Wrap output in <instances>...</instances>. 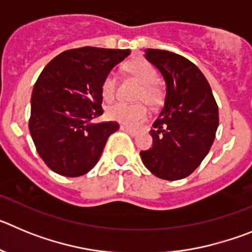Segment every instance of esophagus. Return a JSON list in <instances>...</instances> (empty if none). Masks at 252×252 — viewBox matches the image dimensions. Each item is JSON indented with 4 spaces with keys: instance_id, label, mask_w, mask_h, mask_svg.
I'll use <instances>...</instances> for the list:
<instances>
[{
    "instance_id": "1",
    "label": "esophagus",
    "mask_w": 252,
    "mask_h": 252,
    "mask_svg": "<svg viewBox=\"0 0 252 252\" xmlns=\"http://www.w3.org/2000/svg\"><path fill=\"white\" fill-rule=\"evenodd\" d=\"M121 130L125 131V132L130 133L131 136H136V135H137V131H136V130H132V128H128V127H126V126H121Z\"/></svg>"
}]
</instances>
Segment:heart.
Segmentation results:
<instances>
[{"label": "heart", "instance_id": "b5f03b06", "mask_svg": "<svg viewBox=\"0 0 252 252\" xmlns=\"http://www.w3.org/2000/svg\"><path fill=\"white\" fill-rule=\"evenodd\" d=\"M125 70L135 77L141 83V88L137 91V101H145L149 106H159L164 98L162 87L158 82V72L149 62L144 59L131 60L125 64ZM101 94L104 101L111 102L116 97V78L112 73H108L101 83ZM149 115L148 107L144 102L136 103H119L112 104L107 110V117L112 121L125 125L127 127H137L146 120Z\"/></svg>", "mask_w": 252, "mask_h": 252}]
</instances>
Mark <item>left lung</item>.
I'll use <instances>...</instances> for the list:
<instances>
[{
  "instance_id": "8db88e82",
  "label": "left lung",
  "mask_w": 252,
  "mask_h": 252,
  "mask_svg": "<svg viewBox=\"0 0 252 252\" xmlns=\"http://www.w3.org/2000/svg\"><path fill=\"white\" fill-rule=\"evenodd\" d=\"M145 58L165 79V103L151 130L153 148L141 151L144 165L155 177L178 180L199 166L218 127V106L203 73L187 58L146 49Z\"/></svg>"
}]
</instances>
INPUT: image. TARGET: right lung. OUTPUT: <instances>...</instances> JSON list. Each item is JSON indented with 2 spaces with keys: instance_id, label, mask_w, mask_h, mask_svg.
I'll return each instance as SVG.
<instances>
[{
  "instance_id": "right-lung-1",
  "label": "right lung",
  "mask_w": 252,
  "mask_h": 252,
  "mask_svg": "<svg viewBox=\"0 0 252 252\" xmlns=\"http://www.w3.org/2000/svg\"><path fill=\"white\" fill-rule=\"evenodd\" d=\"M128 49L84 46L57 55L40 73L31 95L29 130L37 154L57 174L84 175L97 164L115 121L103 113L101 83Z\"/></svg>"
}]
</instances>
